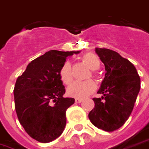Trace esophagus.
<instances>
[{
	"mask_svg": "<svg viewBox=\"0 0 149 149\" xmlns=\"http://www.w3.org/2000/svg\"><path fill=\"white\" fill-rule=\"evenodd\" d=\"M83 101V100L82 99H78V98H77V99H75V102L76 103H80V102Z\"/></svg>",
	"mask_w": 149,
	"mask_h": 149,
	"instance_id": "34e87169",
	"label": "esophagus"
}]
</instances>
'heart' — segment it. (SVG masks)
Instances as JSON below:
<instances>
[{"mask_svg": "<svg viewBox=\"0 0 149 149\" xmlns=\"http://www.w3.org/2000/svg\"><path fill=\"white\" fill-rule=\"evenodd\" d=\"M83 61L91 70H97L100 66L99 57L93 53H88L84 55ZM59 77L61 82L65 84H69L72 80L71 65L66 61L61 65L59 71ZM96 88V85L93 80H88L85 82H74L67 88V94L69 96L83 99L88 96Z\"/></svg>", "mask_w": 149, "mask_h": 149, "instance_id": "1", "label": "heart"}]
</instances>
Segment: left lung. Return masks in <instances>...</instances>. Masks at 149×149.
<instances>
[{
  "mask_svg": "<svg viewBox=\"0 0 149 149\" xmlns=\"http://www.w3.org/2000/svg\"><path fill=\"white\" fill-rule=\"evenodd\" d=\"M105 65V77L94 98L95 107L90 111L91 122L102 130L112 132L122 127L133 111L141 88V79L135 66L118 53L95 48Z\"/></svg>",
  "mask_w": 149,
  "mask_h": 149,
  "instance_id": "8db88e82",
  "label": "left lung"
}]
</instances>
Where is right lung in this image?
<instances>
[{
  "label": "right lung",
  "instance_id": "right-lung-1",
  "mask_svg": "<svg viewBox=\"0 0 149 149\" xmlns=\"http://www.w3.org/2000/svg\"><path fill=\"white\" fill-rule=\"evenodd\" d=\"M80 51L49 50L31 61L16 80L14 100L20 124L33 139L48 143L58 138L66 125V110L75 102L64 98L59 77L68 56Z\"/></svg>",
  "mask_w": 149,
  "mask_h": 149
}]
</instances>
